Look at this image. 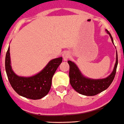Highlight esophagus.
Wrapping results in <instances>:
<instances>
[{"mask_svg":"<svg viewBox=\"0 0 124 124\" xmlns=\"http://www.w3.org/2000/svg\"><path fill=\"white\" fill-rule=\"evenodd\" d=\"M62 58H63L64 61H67V60L69 58V57H70L69 52H67V51H66V52H63L62 54Z\"/></svg>","mask_w":124,"mask_h":124,"instance_id":"1","label":"esophagus"}]
</instances>
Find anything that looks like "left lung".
Returning <instances> with one entry per match:
<instances>
[{
  "instance_id": "left-lung-1",
  "label": "left lung",
  "mask_w": 124,
  "mask_h": 124,
  "mask_svg": "<svg viewBox=\"0 0 124 124\" xmlns=\"http://www.w3.org/2000/svg\"><path fill=\"white\" fill-rule=\"evenodd\" d=\"M105 31L110 35L111 41L113 44H114L113 40L110 33L107 29H105ZM67 62L69 64L70 67V83L73 89L81 95L85 96H94L106 90L111 84L116 74L118 59L116 51V63L112 72L107 77L102 79H92L87 78L81 73L79 69L74 62L68 61Z\"/></svg>"
}]
</instances>
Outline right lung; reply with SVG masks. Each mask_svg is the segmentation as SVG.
I'll return each mask as SVG.
<instances>
[{"mask_svg":"<svg viewBox=\"0 0 124 124\" xmlns=\"http://www.w3.org/2000/svg\"><path fill=\"white\" fill-rule=\"evenodd\" d=\"M62 60V57H59L49 61L40 72L33 76H19L12 69L9 46L5 57L6 72L12 87L19 95L31 100H40L49 92L52 77Z\"/></svg>","mask_w":124,"mask_h":124,"instance_id":"1","label":"right lung"}]
</instances>
